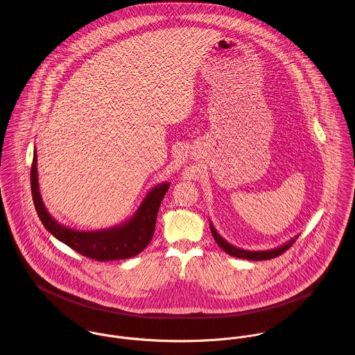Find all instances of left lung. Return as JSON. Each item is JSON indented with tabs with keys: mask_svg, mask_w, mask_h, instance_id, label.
Here are the masks:
<instances>
[{
	"mask_svg": "<svg viewBox=\"0 0 355 355\" xmlns=\"http://www.w3.org/2000/svg\"><path fill=\"white\" fill-rule=\"evenodd\" d=\"M210 231H211V235L214 238V241L217 242V245L230 255L232 257H236V258H243V259H250V261H263V259H270V258H275L280 254L284 253L288 248L293 246V243L297 241L298 235L291 238L288 242L275 248V249H269V250H245V249H241V248H236L234 245H231L230 242H227L217 231L216 228L213 227L211 221H210Z\"/></svg>",
	"mask_w": 355,
	"mask_h": 355,
	"instance_id": "obj_1",
	"label": "left lung"
}]
</instances>
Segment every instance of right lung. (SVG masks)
I'll use <instances>...</instances> for the list:
<instances>
[{
	"label": "right lung",
	"instance_id": "right-lung-1",
	"mask_svg": "<svg viewBox=\"0 0 355 355\" xmlns=\"http://www.w3.org/2000/svg\"><path fill=\"white\" fill-rule=\"evenodd\" d=\"M169 184L171 183L168 182H162L154 186L146 194L139 207L135 210V213L130 218L114 227L96 231L73 230L51 217L42 201L38 183L37 150L34 149V158L31 165V193L35 210L44 227L55 239L92 259H125L144 252L152 241L157 213L161 201L164 200L169 189Z\"/></svg>",
	"mask_w": 355,
	"mask_h": 355
}]
</instances>
